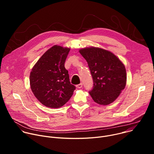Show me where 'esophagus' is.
Masks as SVG:
<instances>
[{
	"label": "esophagus",
	"instance_id": "1",
	"mask_svg": "<svg viewBox=\"0 0 154 154\" xmlns=\"http://www.w3.org/2000/svg\"><path fill=\"white\" fill-rule=\"evenodd\" d=\"M76 86H77V88H82V86H83V84L81 83L80 84L77 85Z\"/></svg>",
	"mask_w": 154,
	"mask_h": 154
}]
</instances>
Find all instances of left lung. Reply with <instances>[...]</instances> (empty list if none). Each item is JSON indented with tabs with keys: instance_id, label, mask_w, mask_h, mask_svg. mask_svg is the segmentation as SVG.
<instances>
[{
	"instance_id": "8db88e82",
	"label": "left lung",
	"mask_w": 154,
	"mask_h": 154,
	"mask_svg": "<svg viewBox=\"0 0 154 154\" xmlns=\"http://www.w3.org/2000/svg\"><path fill=\"white\" fill-rule=\"evenodd\" d=\"M79 52L86 60L93 78L89 93L93 100L103 105L114 102L126 85L124 65L113 54L100 48H85Z\"/></svg>"
}]
</instances>
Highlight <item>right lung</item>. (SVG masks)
Returning a JSON list of instances; mask_svg holds the SVG:
<instances>
[{
  "label": "right lung",
  "mask_w": 154,
  "mask_h": 154,
  "mask_svg": "<svg viewBox=\"0 0 154 154\" xmlns=\"http://www.w3.org/2000/svg\"><path fill=\"white\" fill-rule=\"evenodd\" d=\"M70 49L54 46L44 54L30 75V88L37 99L49 108H60L71 97L75 86L69 81L64 63Z\"/></svg>",
  "instance_id": "add662e5"
}]
</instances>
